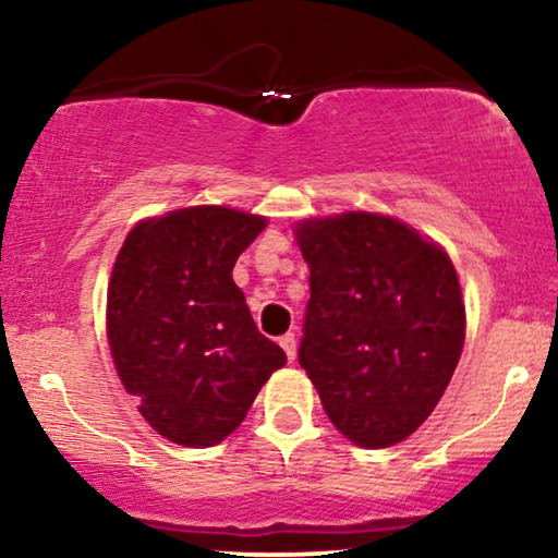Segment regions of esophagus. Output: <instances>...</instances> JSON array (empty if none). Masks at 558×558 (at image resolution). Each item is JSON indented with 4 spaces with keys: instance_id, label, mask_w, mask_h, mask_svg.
I'll list each match as a JSON object with an SVG mask.
<instances>
[{
    "instance_id": "obj_1",
    "label": "esophagus",
    "mask_w": 558,
    "mask_h": 558,
    "mask_svg": "<svg viewBox=\"0 0 558 558\" xmlns=\"http://www.w3.org/2000/svg\"><path fill=\"white\" fill-rule=\"evenodd\" d=\"M280 345H283V351H286V356L288 360H296V336H293V332H286L283 338H280L278 341Z\"/></svg>"
}]
</instances>
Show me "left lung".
<instances>
[{"label":"left lung","instance_id":"left-lung-1","mask_svg":"<svg viewBox=\"0 0 558 558\" xmlns=\"http://www.w3.org/2000/svg\"><path fill=\"white\" fill-rule=\"evenodd\" d=\"M310 265L299 364L351 444L388 448L433 414L464 345L457 270L438 243L373 213L296 226Z\"/></svg>","mask_w":558,"mask_h":558}]
</instances>
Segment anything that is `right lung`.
Wrapping results in <instances>:
<instances>
[{"mask_svg": "<svg viewBox=\"0 0 558 558\" xmlns=\"http://www.w3.org/2000/svg\"><path fill=\"white\" fill-rule=\"evenodd\" d=\"M259 215L185 207L141 220L114 259L107 338L125 390L162 438L207 448L246 417L286 364L233 283L235 259L265 230Z\"/></svg>", "mask_w": 558, "mask_h": 558, "instance_id": "obj_1", "label": "right lung"}]
</instances>
